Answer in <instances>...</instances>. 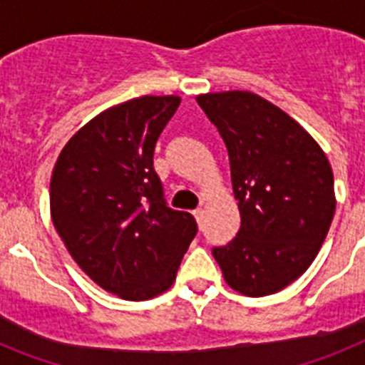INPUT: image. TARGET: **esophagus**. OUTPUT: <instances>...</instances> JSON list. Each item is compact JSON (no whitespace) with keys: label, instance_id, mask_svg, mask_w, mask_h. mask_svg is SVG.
<instances>
[{"label":"esophagus","instance_id":"34e87169","mask_svg":"<svg viewBox=\"0 0 365 365\" xmlns=\"http://www.w3.org/2000/svg\"><path fill=\"white\" fill-rule=\"evenodd\" d=\"M202 213H204L202 208H197V210H195V212H192V215H195V219H197V221H200V217H202Z\"/></svg>","mask_w":365,"mask_h":365}]
</instances>
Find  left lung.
<instances>
[{
  "instance_id": "8db88e82",
  "label": "left lung",
  "mask_w": 365,
  "mask_h": 365,
  "mask_svg": "<svg viewBox=\"0 0 365 365\" xmlns=\"http://www.w3.org/2000/svg\"><path fill=\"white\" fill-rule=\"evenodd\" d=\"M197 103L225 140L242 215L236 238L213 257L236 292L275 294L309 268L330 230V161L294 118L253 91L202 93Z\"/></svg>"
}]
</instances>
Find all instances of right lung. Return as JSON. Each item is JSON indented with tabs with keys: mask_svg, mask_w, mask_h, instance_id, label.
Segmentation results:
<instances>
[{
	"mask_svg": "<svg viewBox=\"0 0 365 365\" xmlns=\"http://www.w3.org/2000/svg\"><path fill=\"white\" fill-rule=\"evenodd\" d=\"M178 96H142L106 108L65 144L50 180V215L76 264L106 292L150 300L173 287L197 234L168 208L153 170L155 142Z\"/></svg>",
	"mask_w": 365,
	"mask_h": 365,
	"instance_id": "1",
	"label": "right lung"
}]
</instances>
